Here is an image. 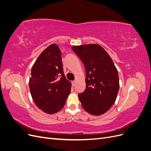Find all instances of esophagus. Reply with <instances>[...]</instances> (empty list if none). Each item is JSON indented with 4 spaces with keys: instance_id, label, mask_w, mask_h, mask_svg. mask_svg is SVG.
Segmentation results:
<instances>
[{
    "instance_id": "esophagus-1",
    "label": "esophagus",
    "mask_w": 151,
    "mask_h": 151,
    "mask_svg": "<svg viewBox=\"0 0 151 151\" xmlns=\"http://www.w3.org/2000/svg\"><path fill=\"white\" fill-rule=\"evenodd\" d=\"M72 87H74L76 86V81H74L72 82Z\"/></svg>"
}]
</instances>
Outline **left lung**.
I'll return each mask as SVG.
<instances>
[{
	"label": "left lung",
	"instance_id": "obj_1",
	"mask_svg": "<svg viewBox=\"0 0 151 151\" xmlns=\"http://www.w3.org/2000/svg\"><path fill=\"white\" fill-rule=\"evenodd\" d=\"M84 63L86 88L78 94L82 106L93 115L106 113L115 103L119 90V78L111 57L99 45L72 48Z\"/></svg>",
	"mask_w": 151,
	"mask_h": 151
}]
</instances>
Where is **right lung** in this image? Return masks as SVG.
I'll return each instance as SVG.
<instances>
[{"label":"right lung","instance_id":"1","mask_svg":"<svg viewBox=\"0 0 151 151\" xmlns=\"http://www.w3.org/2000/svg\"><path fill=\"white\" fill-rule=\"evenodd\" d=\"M31 75L29 86L36 106L48 114L61 110L70 93L71 84L65 78L61 52L56 44L40 54Z\"/></svg>","mask_w":151,"mask_h":151}]
</instances>
